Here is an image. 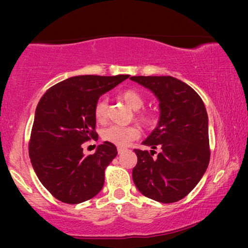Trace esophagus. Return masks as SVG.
<instances>
[{"label":"esophagus","mask_w":248,"mask_h":248,"mask_svg":"<svg viewBox=\"0 0 248 248\" xmlns=\"http://www.w3.org/2000/svg\"><path fill=\"white\" fill-rule=\"evenodd\" d=\"M117 151H118V154H123V152H125V151H126V149H125V148H122V147H118L117 148Z\"/></svg>","instance_id":"obj_1"}]
</instances>
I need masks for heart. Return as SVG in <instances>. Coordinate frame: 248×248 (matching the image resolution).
Here are the masks:
<instances>
[{
    "label": "heart",
    "mask_w": 248,
    "mask_h": 248,
    "mask_svg": "<svg viewBox=\"0 0 248 248\" xmlns=\"http://www.w3.org/2000/svg\"><path fill=\"white\" fill-rule=\"evenodd\" d=\"M120 98L131 108L132 110H140L144 105V99L141 93L135 90H124L120 93ZM107 100L101 98L94 105V117L98 122H104L107 117ZM138 120L144 125L152 123L154 117L149 113H141L138 115ZM141 131L138 126H120V125H110L109 127L105 128L101 133V138L105 141L110 142L117 147H126L132 141L140 137Z\"/></svg>",
    "instance_id": "1"
}]
</instances>
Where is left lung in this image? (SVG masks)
Segmentation results:
<instances>
[{
    "mask_svg": "<svg viewBox=\"0 0 248 248\" xmlns=\"http://www.w3.org/2000/svg\"><path fill=\"white\" fill-rule=\"evenodd\" d=\"M159 101L157 127L142 142L154 150H134L135 186L144 196L161 203L177 202L198 185L210 160L209 120L201 97L172 77H131ZM160 147L157 157L154 149Z\"/></svg>",
    "mask_w": 248,
    "mask_h": 248,
    "instance_id": "left-lung-1",
    "label": "left lung"
}]
</instances>
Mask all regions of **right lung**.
Masks as SVG:
<instances>
[{
  "label": "right lung",
  "mask_w": 248,
  "mask_h": 248,
  "mask_svg": "<svg viewBox=\"0 0 248 248\" xmlns=\"http://www.w3.org/2000/svg\"><path fill=\"white\" fill-rule=\"evenodd\" d=\"M130 76H77L44 93L35 111L29 157L37 177L54 198L69 204L93 199L103 188L105 169L117 149L105 141L93 155L81 144L97 133L94 105Z\"/></svg>",
  "instance_id": "obj_1"
}]
</instances>
